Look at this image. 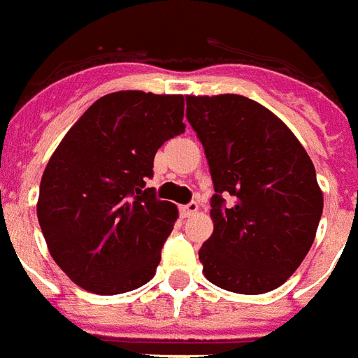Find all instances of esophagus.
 Segmentation results:
<instances>
[{
	"label": "esophagus",
	"instance_id": "34e87169",
	"mask_svg": "<svg viewBox=\"0 0 358 358\" xmlns=\"http://www.w3.org/2000/svg\"><path fill=\"white\" fill-rule=\"evenodd\" d=\"M198 210H200V206H198L196 202H190V204L187 206H181V215L182 217H190V215H194Z\"/></svg>",
	"mask_w": 358,
	"mask_h": 358
}]
</instances>
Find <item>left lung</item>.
I'll use <instances>...</instances> for the list:
<instances>
[{
  "instance_id": "left-lung-1",
  "label": "left lung",
  "mask_w": 358,
  "mask_h": 358,
  "mask_svg": "<svg viewBox=\"0 0 358 358\" xmlns=\"http://www.w3.org/2000/svg\"><path fill=\"white\" fill-rule=\"evenodd\" d=\"M185 99L215 189L213 233L198 252L204 276L246 296L282 286L311 250L324 206L309 154L282 120L248 96ZM223 196H231L229 206Z\"/></svg>"
}]
</instances>
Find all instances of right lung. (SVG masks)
<instances>
[{
  "label": "right lung",
  "instance_id": "add662e5",
  "mask_svg": "<svg viewBox=\"0 0 358 358\" xmlns=\"http://www.w3.org/2000/svg\"><path fill=\"white\" fill-rule=\"evenodd\" d=\"M182 112V95L108 93L51 154L38 221L51 257L80 288L116 296L156 275L179 211L145 185L158 148L185 131Z\"/></svg>",
  "mask_w": 358,
  "mask_h": 358
}]
</instances>
